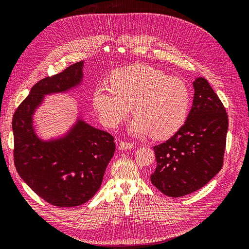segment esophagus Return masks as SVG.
<instances>
[{"label": "esophagus", "instance_id": "obj_1", "mask_svg": "<svg viewBox=\"0 0 249 249\" xmlns=\"http://www.w3.org/2000/svg\"><path fill=\"white\" fill-rule=\"evenodd\" d=\"M134 147V144L131 142L126 141H119V148L120 149H131Z\"/></svg>", "mask_w": 249, "mask_h": 249}]
</instances>
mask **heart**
I'll list each match as a JSON object with an SVG mask.
<instances>
[{
    "mask_svg": "<svg viewBox=\"0 0 249 249\" xmlns=\"http://www.w3.org/2000/svg\"><path fill=\"white\" fill-rule=\"evenodd\" d=\"M110 85L97 86L92 93L93 108L107 126L124 123L133 107L136 116L130 132L160 139L176 134L189 115V87L153 66L137 63L117 70L110 77Z\"/></svg>",
    "mask_w": 249,
    "mask_h": 249,
    "instance_id": "obj_1",
    "label": "heart"
}]
</instances>
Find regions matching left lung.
I'll list each match as a JSON object with an SVG mask.
<instances>
[{
    "label": "left lung",
    "mask_w": 249,
    "mask_h": 249,
    "mask_svg": "<svg viewBox=\"0 0 249 249\" xmlns=\"http://www.w3.org/2000/svg\"><path fill=\"white\" fill-rule=\"evenodd\" d=\"M193 87V105L185 124L154 146L157 167L150 182L170 197L200 189L223 165L229 127L225 108L205 78L195 79Z\"/></svg>",
    "instance_id": "8db88e82"
}]
</instances>
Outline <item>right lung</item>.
Masks as SVG:
<instances>
[{
  "mask_svg": "<svg viewBox=\"0 0 249 249\" xmlns=\"http://www.w3.org/2000/svg\"><path fill=\"white\" fill-rule=\"evenodd\" d=\"M80 61L32 87L14 112V165L19 177L47 202L56 207L83 205L100 189L115 152L114 137L79 119L64 137L42 141L33 126V114L44 95L65 92L80 85Z\"/></svg>",
  "mask_w": 249,
  "mask_h": 249,
  "instance_id": "1",
  "label": "right lung"
}]
</instances>
